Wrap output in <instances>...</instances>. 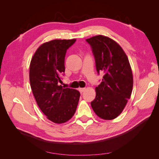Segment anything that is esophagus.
<instances>
[{
    "mask_svg": "<svg viewBox=\"0 0 159 159\" xmlns=\"http://www.w3.org/2000/svg\"><path fill=\"white\" fill-rule=\"evenodd\" d=\"M79 92L82 93L84 92V91L85 90V88H79Z\"/></svg>",
    "mask_w": 159,
    "mask_h": 159,
    "instance_id": "obj_1",
    "label": "esophagus"
}]
</instances>
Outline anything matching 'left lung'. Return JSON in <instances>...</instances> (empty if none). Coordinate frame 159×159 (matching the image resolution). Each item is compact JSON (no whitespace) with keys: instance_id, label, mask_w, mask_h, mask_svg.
Returning a JSON list of instances; mask_svg holds the SVG:
<instances>
[{"instance_id":"8db88e82","label":"left lung","mask_w":159,"mask_h":159,"mask_svg":"<svg viewBox=\"0 0 159 159\" xmlns=\"http://www.w3.org/2000/svg\"><path fill=\"white\" fill-rule=\"evenodd\" d=\"M86 42L92 48L98 73L104 72L91 106L100 118L113 120L122 112L133 91L129 61L121 47L108 37L96 35Z\"/></svg>"}]
</instances>
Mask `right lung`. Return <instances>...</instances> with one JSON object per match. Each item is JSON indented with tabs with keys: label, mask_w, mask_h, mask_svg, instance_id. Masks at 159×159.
<instances>
[{
	"label": "right lung",
	"mask_w": 159,
	"mask_h": 159,
	"mask_svg": "<svg viewBox=\"0 0 159 159\" xmlns=\"http://www.w3.org/2000/svg\"><path fill=\"white\" fill-rule=\"evenodd\" d=\"M75 42V39H54L43 43L30 63V83L37 104L47 118L57 124L70 120L79 103V91L59 85L65 72L66 51Z\"/></svg>",
	"instance_id": "1"
}]
</instances>
